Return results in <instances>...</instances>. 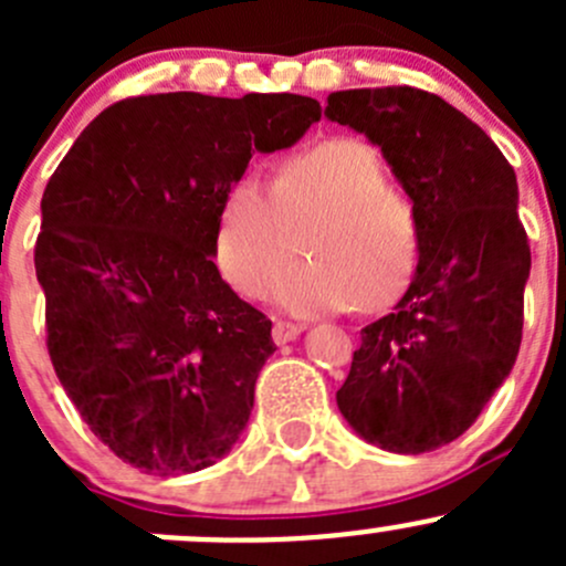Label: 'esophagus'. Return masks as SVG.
I'll return each mask as SVG.
<instances>
[{"instance_id": "esophagus-1", "label": "esophagus", "mask_w": 566, "mask_h": 566, "mask_svg": "<svg viewBox=\"0 0 566 566\" xmlns=\"http://www.w3.org/2000/svg\"><path fill=\"white\" fill-rule=\"evenodd\" d=\"M301 331H304V325L287 323V319H276V323H273V342H276V345H287V342H293L295 336H301Z\"/></svg>"}]
</instances>
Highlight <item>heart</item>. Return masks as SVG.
<instances>
[{
	"mask_svg": "<svg viewBox=\"0 0 566 566\" xmlns=\"http://www.w3.org/2000/svg\"><path fill=\"white\" fill-rule=\"evenodd\" d=\"M311 256L282 277L294 232ZM421 254L413 202L386 186L378 153L358 139H325L276 164L273 186L243 175L227 188L216 224V260L243 295L293 317L384 310L408 290Z\"/></svg>",
	"mask_w": 566,
	"mask_h": 566,
	"instance_id": "heart-1",
	"label": "heart"
}]
</instances>
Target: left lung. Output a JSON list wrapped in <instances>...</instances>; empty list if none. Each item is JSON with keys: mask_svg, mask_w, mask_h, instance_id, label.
I'll use <instances>...</instances> for the list:
<instances>
[{"mask_svg": "<svg viewBox=\"0 0 566 566\" xmlns=\"http://www.w3.org/2000/svg\"><path fill=\"white\" fill-rule=\"evenodd\" d=\"M325 117L380 147L421 227L413 282L391 315L361 328L336 405L386 452H432L476 421L521 350L531 249L515 169L424 90H342Z\"/></svg>", "mask_w": 566, "mask_h": 566, "instance_id": "1", "label": "left lung"}]
</instances>
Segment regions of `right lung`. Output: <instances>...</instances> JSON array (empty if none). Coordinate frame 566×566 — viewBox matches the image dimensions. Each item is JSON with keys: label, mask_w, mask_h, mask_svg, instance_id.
Returning <instances> with one entry per match:
<instances>
[{"label": "right lung", "mask_w": 566, "mask_h": 566, "mask_svg": "<svg viewBox=\"0 0 566 566\" xmlns=\"http://www.w3.org/2000/svg\"><path fill=\"white\" fill-rule=\"evenodd\" d=\"M319 112L290 93L139 95L104 108L51 175L35 247L49 356L119 460L180 476L247 430L276 345L221 279L216 224L251 156L293 147Z\"/></svg>", "instance_id": "add662e5"}]
</instances>
